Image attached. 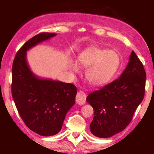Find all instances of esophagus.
Wrapping results in <instances>:
<instances>
[{"label": "esophagus", "instance_id": "1", "mask_svg": "<svg viewBox=\"0 0 154 154\" xmlns=\"http://www.w3.org/2000/svg\"><path fill=\"white\" fill-rule=\"evenodd\" d=\"M86 101V94L83 92V91L80 90L79 92L77 94L76 96V103L79 105H83L85 103Z\"/></svg>", "mask_w": 154, "mask_h": 154}]
</instances>
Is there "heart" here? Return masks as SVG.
<instances>
[{"label":"heart","instance_id":"obj_1","mask_svg":"<svg viewBox=\"0 0 154 154\" xmlns=\"http://www.w3.org/2000/svg\"><path fill=\"white\" fill-rule=\"evenodd\" d=\"M76 63L78 66L88 69L85 76L90 84L100 86L111 82L115 77L120 66L121 58L116 51L93 45L81 52ZM72 69L78 71L76 65Z\"/></svg>","mask_w":154,"mask_h":154}]
</instances>
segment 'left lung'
<instances>
[{"mask_svg":"<svg viewBox=\"0 0 154 154\" xmlns=\"http://www.w3.org/2000/svg\"><path fill=\"white\" fill-rule=\"evenodd\" d=\"M145 79L142 62L132 51L120 77L88 96L94 110L90 124L92 134L109 138L126 128L144 98Z\"/></svg>","mask_w":154,"mask_h":154,"instance_id":"left-lung-1","label":"left lung"}]
</instances>
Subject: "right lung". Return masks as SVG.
Returning <instances> with one entry per match:
<instances>
[{
  "mask_svg": "<svg viewBox=\"0 0 154 154\" xmlns=\"http://www.w3.org/2000/svg\"><path fill=\"white\" fill-rule=\"evenodd\" d=\"M56 35L43 32L33 36L17 52L12 66L11 92L18 113L28 128L44 137L60 131L77 92L72 83L39 78L28 64L27 51Z\"/></svg>",
  "mask_w": 154,
  "mask_h": 154,
  "instance_id": "right-lung-1",
  "label": "right lung"
}]
</instances>
